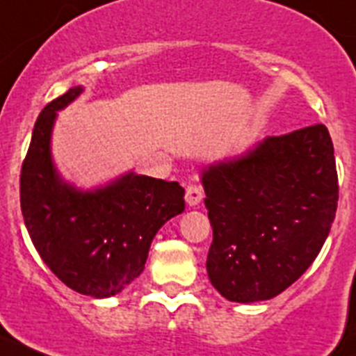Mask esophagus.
Segmentation results:
<instances>
[{"mask_svg": "<svg viewBox=\"0 0 356 356\" xmlns=\"http://www.w3.org/2000/svg\"><path fill=\"white\" fill-rule=\"evenodd\" d=\"M201 200H203V188L196 184L187 185V188H185V201H187V205L196 207Z\"/></svg>", "mask_w": 356, "mask_h": 356, "instance_id": "esophagus-1", "label": "esophagus"}]
</instances>
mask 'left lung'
I'll return each instance as SVG.
<instances>
[{
    "label": "left lung",
    "instance_id": "8db88e82",
    "mask_svg": "<svg viewBox=\"0 0 356 356\" xmlns=\"http://www.w3.org/2000/svg\"><path fill=\"white\" fill-rule=\"evenodd\" d=\"M213 238L207 273L226 300H271L316 260L339 201L325 124L267 137L201 176Z\"/></svg>",
    "mask_w": 356,
    "mask_h": 356
}]
</instances>
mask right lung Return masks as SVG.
I'll list each match as a JSON object with an SVG mask.
<instances>
[{
	"label": "right lung",
	"mask_w": 356,
	"mask_h": 356,
	"mask_svg": "<svg viewBox=\"0 0 356 356\" xmlns=\"http://www.w3.org/2000/svg\"><path fill=\"white\" fill-rule=\"evenodd\" d=\"M72 87L44 106L23 160L19 194L28 234L44 264L69 289L115 296L144 271L160 226L185 210L184 187L140 175L94 193L64 184L53 168L49 137L56 110L76 99Z\"/></svg>",
	"instance_id": "obj_1"
}]
</instances>
